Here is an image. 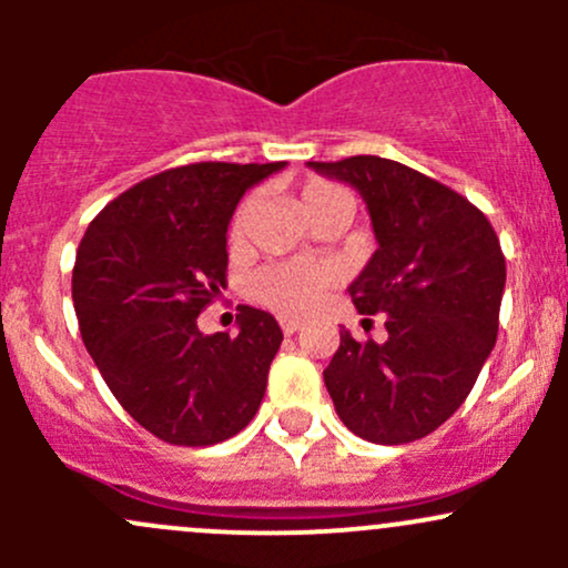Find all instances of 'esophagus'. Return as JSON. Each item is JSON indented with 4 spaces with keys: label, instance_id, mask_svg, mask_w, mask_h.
<instances>
[{
    "label": "esophagus",
    "instance_id": "1",
    "mask_svg": "<svg viewBox=\"0 0 568 568\" xmlns=\"http://www.w3.org/2000/svg\"><path fill=\"white\" fill-rule=\"evenodd\" d=\"M280 326H283L285 335H296L302 329V321L300 318H291V316H280Z\"/></svg>",
    "mask_w": 568,
    "mask_h": 568
}]
</instances>
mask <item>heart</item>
<instances>
[{"instance_id": "heart-1", "label": "heart", "mask_w": 568, "mask_h": 568, "mask_svg": "<svg viewBox=\"0 0 568 568\" xmlns=\"http://www.w3.org/2000/svg\"><path fill=\"white\" fill-rule=\"evenodd\" d=\"M332 203H348V194L343 189L332 186V183L316 181L307 183L302 189V209H305L307 220L313 214H318L321 209ZM252 209V200L239 205L236 216L231 222V242H239L244 233V220H247ZM335 280V268L326 266L318 261H280L261 266L250 277L247 291L255 302L272 307V311L285 313V316H305L313 307L318 305L321 294H324L326 285H332Z\"/></svg>"}]
</instances>
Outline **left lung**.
I'll use <instances>...</instances> for the list:
<instances>
[{"label": "left lung", "instance_id": "left-lung-1", "mask_svg": "<svg viewBox=\"0 0 568 568\" xmlns=\"http://www.w3.org/2000/svg\"><path fill=\"white\" fill-rule=\"evenodd\" d=\"M357 189L376 247L348 285L363 316L385 313L387 341H354L324 371L343 426L404 445L443 426L464 404L497 341L506 257L495 227L454 189L379 156L307 162Z\"/></svg>", "mask_w": 568, "mask_h": 568}]
</instances>
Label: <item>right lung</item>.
I'll use <instances>...</instances> for the list:
<instances>
[{"label": "right lung", "instance_id": "1", "mask_svg": "<svg viewBox=\"0 0 568 568\" xmlns=\"http://www.w3.org/2000/svg\"><path fill=\"white\" fill-rule=\"evenodd\" d=\"M285 162H200L145 178L90 222L73 266V311L90 357L125 412L170 445L242 432L283 343L272 313L242 305L239 335L197 316L227 272L239 200Z\"/></svg>", "mask_w": 568, "mask_h": 568}]
</instances>
